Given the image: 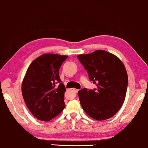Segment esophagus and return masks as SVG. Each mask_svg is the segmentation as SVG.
<instances>
[{"instance_id": "esophagus-1", "label": "esophagus", "mask_w": 148, "mask_h": 148, "mask_svg": "<svg viewBox=\"0 0 148 148\" xmlns=\"http://www.w3.org/2000/svg\"><path fill=\"white\" fill-rule=\"evenodd\" d=\"M73 91H74L75 92H76V93H77V92H78V91H79V90L75 89V88H73Z\"/></svg>"}]
</instances>
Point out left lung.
Listing matches in <instances>:
<instances>
[{
  "label": "left lung",
  "mask_w": 148,
  "mask_h": 148,
  "mask_svg": "<svg viewBox=\"0 0 148 148\" xmlns=\"http://www.w3.org/2000/svg\"><path fill=\"white\" fill-rule=\"evenodd\" d=\"M77 58L87 71L89 79L97 84L96 89L83 88L78 92L82 108L95 120L112 117L120 109L127 88L128 76L122 62L103 50L79 54Z\"/></svg>",
  "instance_id": "1"
}]
</instances>
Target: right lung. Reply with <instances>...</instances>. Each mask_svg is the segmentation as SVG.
<instances>
[{
    "label": "right lung",
    "mask_w": 148,
    "mask_h": 148,
    "mask_svg": "<svg viewBox=\"0 0 148 148\" xmlns=\"http://www.w3.org/2000/svg\"><path fill=\"white\" fill-rule=\"evenodd\" d=\"M67 57L45 54L28 67L22 83V94L28 108L38 120L50 121L65 108L66 90L61 83L59 69ZM57 83L59 85L56 86Z\"/></svg>",
    "instance_id": "add662e5"
}]
</instances>
